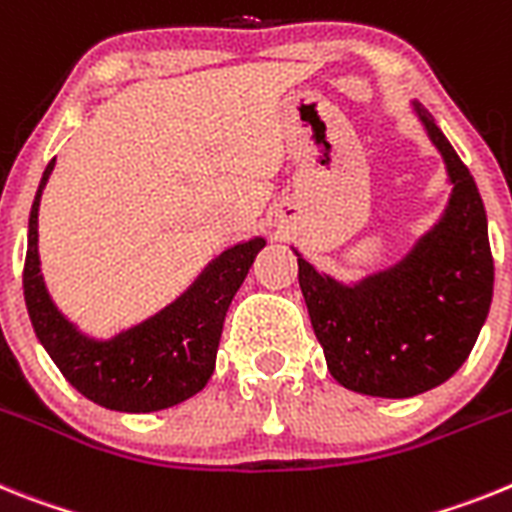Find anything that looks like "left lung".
Instances as JSON below:
<instances>
[{
  "label": "left lung",
  "instance_id": "1",
  "mask_svg": "<svg viewBox=\"0 0 512 512\" xmlns=\"http://www.w3.org/2000/svg\"><path fill=\"white\" fill-rule=\"evenodd\" d=\"M453 185L443 216L394 265L342 283L299 257L311 327L337 384L404 399L464 366L490 314L495 262L477 182L433 115L412 102Z\"/></svg>",
  "mask_w": 512,
  "mask_h": 512
}]
</instances>
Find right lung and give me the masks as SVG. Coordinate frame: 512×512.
<instances>
[{"label":"right lung","instance_id":"obj_1","mask_svg":"<svg viewBox=\"0 0 512 512\" xmlns=\"http://www.w3.org/2000/svg\"><path fill=\"white\" fill-rule=\"evenodd\" d=\"M56 159L43 172L28 221L25 304L33 330L79 394L115 412H157L203 389L216 368L224 317L250 273L265 237L239 242L213 257L175 301L113 337H92L53 304L38 255V208Z\"/></svg>","mask_w":512,"mask_h":512}]
</instances>
